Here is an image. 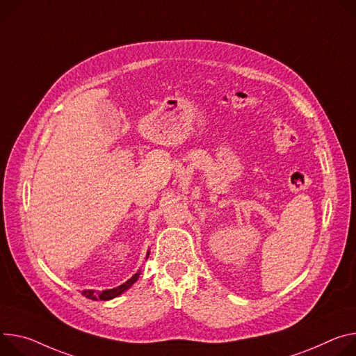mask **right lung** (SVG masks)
Instances as JSON below:
<instances>
[{"label": "right lung", "instance_id": "obj_1", "mask_svg": "<svg viewBox=\"0 0 356 356\" xmlns=\"http://www.w3.org/2000/svg\"><path fill=\"white\" fill-rule=\"evenodd\" d=\"M147 257H149V251H147L146 258H147ZM139 275H140V271H138L132 278H129L124 284H122V285H119V286H116V288H112V289H105V291L83 289V291H82V296L86 297V298H89V300H95V301H98V300H102V301L112 300V298H115V297H119L122 293H124L126 289L131 288V286L138 281Z\"/></svg>", "mask_w": 356, "mask_h": 356}]
</instances>
